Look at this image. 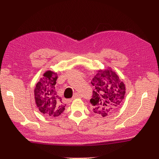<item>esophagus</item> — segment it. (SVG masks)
I'll list each match as a JSON object with an SVG mask.
<instances>
[{
    "instance_id": "34e87169",
    "label": "esophagus",
    "mask_w": 159,
    "mask_h": 159,
    "mask_svg": "<svg viewBox=\"0 0 159 159\" xmlns=\"http://www.w3.org/2000/svg\"><path fill=\"white\" fill-rule=\"evenodd\" d=\"M82 98V95H81L80 93H75V95H74V96H73V99H77V98Z\"/></svg>"
}]
</instances>
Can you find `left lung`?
<instances>
[{
  "mask_svg": "<svg viewBox=\"0 0 159 159\" xmlns=\"http://www.w3.org/2000/svg\"><path fill=\"white\" fill-rule=\"evenodd\" d=\"M91 84L95 87L90 99L93 111L103 117L117 111L124 102L125 87L114 71L99 70Z\"/></svg>",
  "mask_w": 159,
  "mask_h": 159,
  "instance_id": "1",
  "label": "left lung"
}]
</instances>
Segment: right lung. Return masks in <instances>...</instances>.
<instances>
[{
    "mask_svg": "<svg viewBox=\"0 0 159 159\" xmlns=\"http://www.w3.org/2000/svg\"><path fill=\"white\" fill-rule=\"evenodd\" d=\"M57 73L48 70L35 86L34 95L39 111L44 115L57 116L65 109V105L57 93Z\"/></svg>",
    "mask_w": 159,
    "mask_h": 159,
    "instance_id": "obj_1",
    "label": "right lung"
}]
</instances>
